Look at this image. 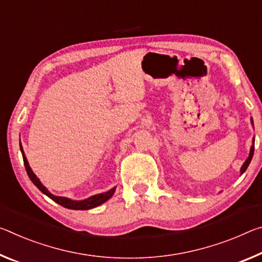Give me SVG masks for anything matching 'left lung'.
<instances>
[{
    "label": "left lung",
    "mask_w": 262,
    "mask_h": 262,
    "mask_svg": "<svg viewBox=\"0 0 262 262\" xmlns=\"http://www.w3.org/2000/svg\"><path fill=\"white\" fill-rule=\"evenodd\" d=\"M251 121H252V124H253V120L251 119ZM253 154H254V139H253V144H252V147H251V150H250V155H248V157H247V160L245 161V163L243 164V167H242V169H240V173H243L246 171V169H247V167L248 165H250V163H251V161H252V157H253Z\"/></svg>",
    "instance_id": "obj_1"
}]
</instances>
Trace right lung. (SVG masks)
<instances>
[{"instance_id": "add662e5", "label": "right lung", "mask_w": 262, "mask_h": 262, "mask_svg": "<svg viewBox=\"0 0 262 262\" xmlns=\"http://www.w3.org/2000/svg\"><path fill=\"white\" fill-rule=\"evenodd\" d=\"M19 148H20V151H22V156H23V161H24V167H26L27 170V173L29 178H30L32 183H34L37 188H38L41 192L44 194H47L49 198H51L53 202L58 203V204L66 207V209H71V210H90V209H93V207H97L99 205H101L102 203H105L108 201V199L113 196L114 192H115V188L111 189L110 191H107V192H102V193H99V194H94V196L84 199V201H72V199L70 198H66V197H59V196H55V194H52L51 192H49V190L45 188V186L40 183V181L37 178V176L32 171L30 165L28 163V160L26 155H24V151H23V148H22V144L19 143Z\"/></svg>"}]
</instances>
